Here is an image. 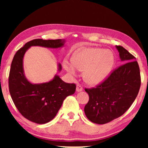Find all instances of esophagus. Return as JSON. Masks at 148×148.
I'll use <instances>...</instances> for the list:
<instances>
[{"mask_svg": "<svg viewBox=\"0 0 148 148\" xmlns=\"http://www.w3.org/2000/svg\"><path fill=\"white\" fill-rule=\"evenodd\" d=\"M76 91L77 92H82V91H83V88L82 86H81V85L79 84H77V88H76Z\"/></svg>", "mask_w": 148, "mask_h": 148, "instance_id": "esophagus-1", "label": "esophagus"}]
</instances>
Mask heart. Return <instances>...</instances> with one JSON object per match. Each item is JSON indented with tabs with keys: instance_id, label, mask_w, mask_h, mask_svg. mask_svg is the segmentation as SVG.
Listing matches in <instances>:
<instances>
[{
	"instance_id": "obj_1",
	"label": "heart",
	"mask_w": 148,
	"mask_h": 148,
	"mask_svg": "<svg viewBox=\"0 0 148 148\" xmlns=\"http://www.w3.org/2000/svg\"><path fill=\"white\" fill-rule=\"evenodd\" d=\"M114 62V55L110 50L87 48L75 54L72 60H64L63 66L73 75H77L79 71H84V80L89 84L96 85L104 80Z\"/></svg>"
}]
</instances>
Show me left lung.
Here are the masks:
<instances>
[{
	"mask_svg": "<svg viewBox=\"0 0 148 148\" xmlns=\"http://www.w3.org/2000/svg\"><path fill=\"white\" fill-rule=\"evenodd\" d=\"M116 47L123 64L96 88H85L89 95L85 114L96 124H105L122 116L135 101L141 86L136 58L123 46Z\"/></svg>",
	"mask_w": 148,
	"mask_h": 148,
	"instance_id": "obj_1",
	"label": "left lung"
}]
</instances>
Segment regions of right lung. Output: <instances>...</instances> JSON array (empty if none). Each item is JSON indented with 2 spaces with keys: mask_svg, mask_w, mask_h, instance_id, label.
I'll use <instances>...</instances> for the list:
<instances>
[{
  "mask_svg": "<svg viewBox=\"0 0 148 148\" xmlns=\"http://www.w3.org/2000/svg\"><path fill=\"white\" fill-rule=\"evenodd\" d=\"M64 42L61 39L31 40L17 50L12 60L9 77L12 100L22 116L38 124H45L55 117L64 99L75 92L76 85L64 82L58 75L49 82L31 84L24 75L23 56L31 46L57 48L62 47ZM61 68L58 64V71Z\"/></svg>",
  "mask_w": 148,
  "mask_h": 148,
  "instance_id": "add662e5",
  "label": "right lung"
}]
</instances>
